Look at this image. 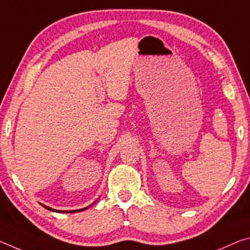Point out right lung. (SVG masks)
Masks as SVG:
<instances>
[{"instance_id":"obj_1","label":"right lung","mask_w":250,"mask_h":250,"mask_svg":"<svg viewBox=\"0 0 250 250\" xmlns=\"http://www.w3.org/2000/svg\"><path fill=\"white\" fill-rule=\"evenodd\" d=\"M94 204V203H93ZM93 204H91L90 206H88V207H85V208H82V209H77V210H57V209H53V208H51V207H49V206H45V205H42L43 207H44L45 209H47V210H50V211H55V212H63V213H69V212H79V211H83V210H85V209H88L89 207H91V206H92Z\"/></svg>"}]
</instances>
